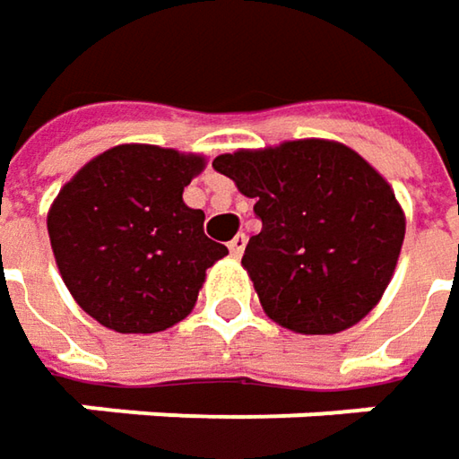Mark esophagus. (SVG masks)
<instances>
[{
	"label": "esophagus",
	"instance_id": "obj_1",
	"mask_svg": "<svg viewBox=\"0 0 459 459\" xmlns=\"http://www.w3.org/2000/svg\"><path fill=\"white\" fill-rule=\"evenodd\" d=\"M245 242H247V238H245L242 232H239V235H235V238L230 239V253H232L235 257L242 255V253H245Z\"/></svg>",
	"mask_w": 459,
	"mask_h": 459
}]
</instances>
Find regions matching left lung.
Returning a JSON list of instances; mask_svg holds the SVG:
<instances>
[{
  "label": "left lung",
  "instance_id": "1",
  "mask_svg": "<svg viewBox=\"0 0 459 459\" xmlns=\"http://www.w3.org/2000/svg\"><path fill=\"white\" fill-rule=\"evenodd\" d=\"M212 166L255 199L263 227L242 268L275 325L337 334L376 308L396 271L406 214L362 155L307 137L224 152Z\"/></svg>",
  "mask_w": 459,
  "mask_h": 459
}]
</instances>
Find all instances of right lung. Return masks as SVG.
<instances>
[{
  "label": "right lung",
  "instance_id": "1",
  "mask_svg": "<svg viewBox=\"0 0 459 459\" xmlns=\"http://www.w3.org/2000/svg\"><path fill=\"white\" fill-rule=\"evenodd\" d=\"M199 152L125 143L99 152L48 209V235L74 301L122 334H152L191 314L206 268L227 247L204 235L184 188Z\"/></svg>",
  "mask_w": 459,
  "mask_h": 459
}]
</instances>
